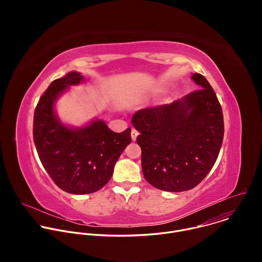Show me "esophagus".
I'll return each mask as SVG.
<instances>
[{
	"mask_svg": "<svg viewBox=\"0 0 262 262\" xmlns=\"http://www.w3.org/2000/svg\"><path fill=\"white\" fill-rule=\"evenodd\" d=\"M138 135H139L138 130H137L136 128H132V133H130V136H132V139H133V141H135V140L137 139Z\"/></svg>",
	"mask_w": 262,
	"mask_h": 262,
	"instance_id": "esophagus-1",
	"label": "esophagus"
}]
</instances>
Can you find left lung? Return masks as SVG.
Wrapping results in <instances>:
<instances>
[{
    "label": "left lung",
    "instance_id": "8db88e82",
    "mask_svg": "<svg viewBox=\"0 0 262 262\" xmlns=\"http://www.w3.org/2000/svg\"><path fill=\"white\" fill-rule=\"evenodd\" d=\"M200 86L170 104L141 108L132 123L140 133L144 178L155 188L183 192L199 184L213 167L224 137V119L217 97L200 73Z\"/></svg>",
    "mask_w": 262,
    "mask_h": 262
}]
</instances>
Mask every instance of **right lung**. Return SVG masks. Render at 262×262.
I'll return each mask as SVG.
<instances>
[{
    "label": "right lung",
    "mask_w": 262,
    "mask_h": 262,
    "mask_svg": "<svg viewBox=\"0 0 262 262\" xmlns=\"http://www.w3.org/2000/svg\"><path fill=\"white\" fill-rule=\"evenodd\" d=\"M83 80L81 73L71 71L52 82L37 103L33 120V139L43 168L61 190L76 195L94 193L104 186L132 142L129 127L119 134L102 120L80 128L60 122L54 111L56 99Z\"/></svg>",
    "instance_id": "obj_1"
}]
</instances>
